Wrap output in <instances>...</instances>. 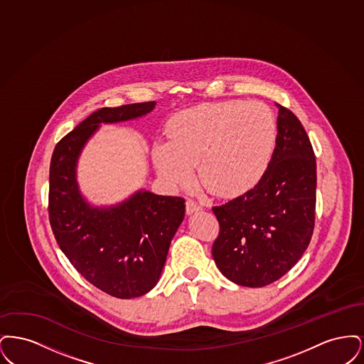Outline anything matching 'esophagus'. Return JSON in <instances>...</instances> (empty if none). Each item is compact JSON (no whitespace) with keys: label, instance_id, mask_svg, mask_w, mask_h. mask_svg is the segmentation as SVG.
Segmentation results:
<instances>
[{"label":"esophagus","instance_id":"34e87169","mask_svg":"<svg viewBox=\"0 0 364 364\" xmlns=\"http://www.w3.org/2000/svg\"><path fill=\"white\" fill-rule=\"evenodd\" d=\"M186 208H187V213H188V214H193V213L202 210V206H200L198 202H195L193 199H187Z\"/></svg>","mask_w":364,"mask_h":364}]
</instances>
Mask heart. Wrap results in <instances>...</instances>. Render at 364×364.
Returning a JSON list of instances; mask_svg holds the SVG:
<instances>
[{
	"instance_id": "1",
	"label": "heart",
	"mask_w": 364,
	"mask_h": 364,
	"mask_svg": "<svg viewBox=\"0 0 364 364\" xmlns=\"http://www.w3.org/2000/svg\"><path fill=\"white\" fill-rule=\"evenodd\" d=\"M277 120L260 102L230 100L191 107L171 125V141L153 151L158 173L171 186H187L193 165L208 190L233 196L251 190L272 162Z\"/></svg>"
}]
</instances>
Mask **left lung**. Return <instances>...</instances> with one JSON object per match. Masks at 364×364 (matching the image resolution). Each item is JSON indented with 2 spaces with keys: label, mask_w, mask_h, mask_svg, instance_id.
<instances>
[{
  "label": "left lung",
  "mask_w": 364,
  "mask_h": 364,
  "mask_svg": "<svg viewBox=\"0 0 364 364\" xmlns=\"http://www.w3.org/2000/svg\"><path fill=\"white\" fill-rule=\"evenodd\" d=\"M278 106L277 141L269 169L240 196L214 206L220 233L211 254L232 282L260 288L287 274L311 242L316 164L294 113Z\"/></svg>",
  "instance_id": "8db88e82"
}]
</instances>
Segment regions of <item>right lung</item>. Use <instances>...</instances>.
<instances>
[{"label": "right lung", "mask_w": 364, "mask_h": 364, "mask_svg": "<svg viewBox=\"0 0 364 364\" xmlns=\"http://www.w3.org/2000/svg\"><path fill=\"white\" fill-rule=\"evenodd\" d=\"M154 106L151 101L94 112L55 144L50 161L49 220L57 244L90 284L119 299L156 287L186 200L138 191L117 206L91 208L77 188L76 164L101 122L138 119Z\"/></svg>", "instance_id": "obj_1"}]
</instances>
